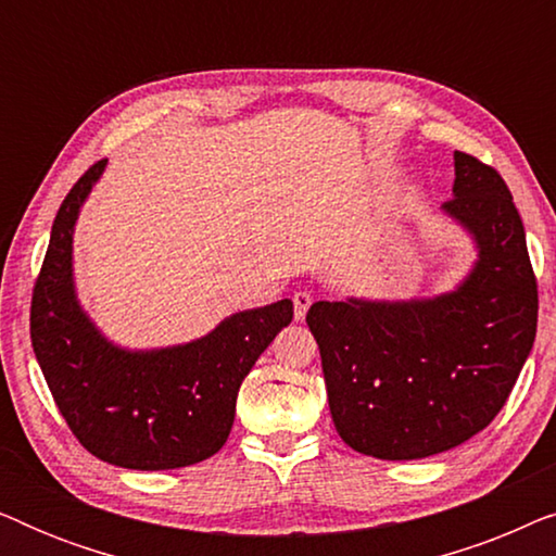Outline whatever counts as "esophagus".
Here are the masks:
<instances>
[{"mask_svg": "<svg viewBox=\"0 0 556 556\" xmlns=\"http://www.w3.org/2000/svg\"><path fill=\"white\" fill-rule=\"evenodd\" d=\"M311 303H314V295H311L308 291L293 293V314H295V318H299V321L306 318V311L311 308Z\"/></svg>", "mask_w": 556, "mask_h": 556, "instance_id": "esophagus-1", "label": "esophagus"}]
</instances>
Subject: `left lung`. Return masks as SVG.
<instances>
[{
    "instance_id": "1",
    "label": "left lung",
    "mask_w": 556,
    "mask_h": 556,
    "mask_svg": "<svg viewBox=\"0 0 556 556\" xmlns=\"http://www.w3.org/2000/svg\"><path fill=\"white\" fill-rule=\"evenodd\" d=\"M451 217L476 261L445 293L316 301L314 333L333 425L356 453L417 460L481 432L511 394L536 337V280L506 181L455 151Z\"/></svg>"
}]
</instances>
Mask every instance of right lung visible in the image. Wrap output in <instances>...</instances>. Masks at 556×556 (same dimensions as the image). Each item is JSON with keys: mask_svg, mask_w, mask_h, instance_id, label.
Returning <instances> with one entry per match:
<instances>
[{"mask_svg": "<svg viewBox=\"0 0 556 556\" xmlns=\"http://www.w3.org/2000/svg\"><path fill=\"white\" fill-rule=\"evenodd\" d=\"M109 159L60 204L33 293L29 337L73 435L96 458L131 470L194 466L225 445L242 379L293 318V301L238 311L185 344L128 349L98 329L75 291L73 235Z\"/></svg>", "mask_w": 556, "mask_h": 556, "instance_id": "obj_1", "label": "right lung"}]
</instances>
